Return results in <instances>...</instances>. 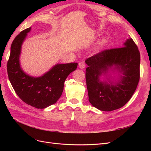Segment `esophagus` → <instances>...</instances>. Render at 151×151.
Segmentation results:
<instances>
[{
	"mask_svg": "<svg viewBox=\"0 0 151 151\" xmlns=\"http://www.w3.org/2000/svg\"><path fill=\"white\" fill-rule=\"evenodd\" d=\"M79 66L81 68H84L86 67V63L84 62H81L79 63Z\"/></svg>",
	"mask_w": 151,
	"mask_h": 151,
	"instance_id": "34e87169",
	"label": "esophagus"
}]
</instances>
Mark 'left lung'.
<instances>
[{"instance_id":"obj_1","label":"left lung","mask_w":151,"mask_h":151,"mask_svg":"<svg viewBox=\"0 0 151 151\" xmlns=\"http://www.w3.org/2000/svg\"><path fill=\"white\" fill-rule=\"evenodd\" d=\"M140 55L132 38L124 47L104 50L86 60V80L89 101L99 110L110 111L120 108L129 101L140 79ZM115 65L124 76L115 84L100 82L99 76Z\"/></svg>"}]
</instances>
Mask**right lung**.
Listing matches in <instances>:
<instances>
[{
  "instance_id": "add662e5",
  "label": "right lung",
  "mask_w": 151,
  "mask_h": 151,
  "mask_svg": "<svg viewBox=\"0 0 151 151\" xmlns=\"http://www.w3.org/2000/svg\"><path fill=\"white\" fill-rule=\"evenodd\" d=\"M31 28L16 36L11 47L7 61V74L12 88L25 103L38 109H43L55 103L60 98L64 82L67 76L74 71L77 63L57 64L40 77H31L22 70L19 55L22 42Z\"/></svg>"
}]
</instances>
